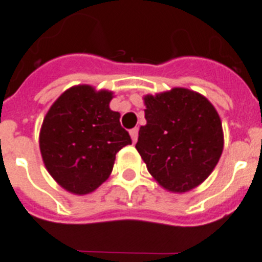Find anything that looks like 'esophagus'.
I'll list each match as a JSON object with an SVG mask.
<instances>
[{"label": "esophagus", "mask_w": 262, "mask_h": 262, "mask_svg": "<svg viewBox=\"0 0 262 262\" xmlns=\"http://www.w3.org/2000/svg\"><path fill=\"white\" fill-rule=\"evenodd\" d=\"M130 137H132V141H133V144H136L138 140V127H135V129H132L130 132Z\"/></svg>", "instance_id": "obj_1"}]
</instances>
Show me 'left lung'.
I'll use <instances>...</instances> for the list:
<instances>
[{"label":"left lung","instance_id":"obj_1","mask_svg":"<svg viewBox=\"0 0 262 262\" xmlns=\"http://www.w3.org/2000/svg\"><path fill=\"white\" fill-rule=\"evenodd\" d=\"M144 104L146 125L140 127L136 149L148 172L168 192L197 188L223 155V124L216 107L186 88L146 94Z\"/></svg>","mask_w":262,"mask_h":262}]
</instances>
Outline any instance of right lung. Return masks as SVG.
I'll list each match as a JSON object with an SVG mask.
<instances>
[{
    "label": "right lung",
    "instance_id": "1",
    "mask_svg": "<svg viewBox=\"0 0 262 262\" xmlns=\"http://www.w3.org/2000/svg\"><path fill=\"white\" fill-rule=\"evenodd\" d=\"M113 92L90 85L65 90L46 113L39 130V150L54 181L77 195L89 194L104 184L117 151L132 144L109 107Z\"/></svg>",
    "mask_w": 262,
    "mask_h": 262
}]
</instances>
